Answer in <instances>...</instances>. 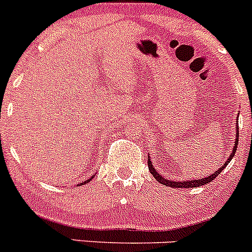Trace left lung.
Listing matches in <instances>:
<instances>
[{
    "mask_svg": "<svg viewBox=\"0 0 252 252\" xmlns=\"http://www.w3.org/2000/svg\"><path fill=\"white\" fill-rule=\"evenodd\" d=\"M237 128H239V127H237ZM237 145H239V135H237V137H236L235 146H233V151L231 153L230 158L227 159V161L224 162V165H222V168L217 169V170L215 171V174L208 175L207 178H202V179L187 180V182H173V180H168V179H165V178H162L160 174H158V171L154 169L153 165H151L150 159L148 160L149 170H150L151 174L154 175V178H155V179H157L160 184H164V186H166V187H171V188H194V187H201V186H204V184L209 183V182H212V180L215 179L216 177H218V174H220V173H221V171L223 170L224 168H226L227 164H228V162L231 161V159L235 157V153H236V150H237Z\"/></svg>",
    "mask_w": 252,
    "mask_h": 252,
    "instance_id": "obj_1",
    "label": "left lung"
}]
</instances>
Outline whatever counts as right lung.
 Here are the masks:
<instances>
[{
    "instance_id": "obj_1",
    "label": "right lung",
    "mask_w": 252,
    "mask_h": 252,
    "mask_svg": "<svg viewBox=\"0 0 252 252\" xmlns=\"http://www.w3.org/2000/svg\"><path fill=\"white\" fill-rule=\"evenodd\" d=\"M93 178V177H92ZM91 180V179H90ZM90 180H87V182H84V183H82V186H83V184H86V183H88V182H90Z\"/></svg>"
}]
</instances>
